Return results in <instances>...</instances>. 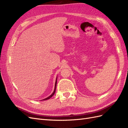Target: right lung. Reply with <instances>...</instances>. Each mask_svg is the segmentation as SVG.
Instances as JSON below:
<instances>
[{"label": "right lung", "instance_id": "add662e5", "mask_svg": "<svg viewBox=\"0 0 128 128\" xmlns=\"http://www.w3.org/2000/svg\"><path fill=\"white\" fill-rule=\"evenodd\" d=\"M56 83H57V77H56V83H55V88H54V91H53V92L52 93V94H51V95H50L49 96H48V98H45V99H43L44 100H48V99H50L51 98L52 96L54 94H55V92H56Z\"/></svg>", "mask_w": 128, "mask_h": 128}]
</instances>
